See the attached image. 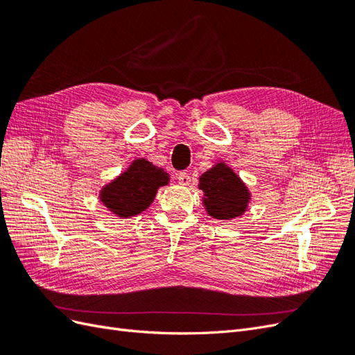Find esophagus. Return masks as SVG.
I'll return each instance as SVG.
<instances>
[{"label": "esophagus", "instance_id": "obj_1", "mask_svg": "<svg viewBox=\"0 0 355 355\" xmlns=\"http://www.w3.org/2000/svg\"><path fill=\"white\" fill-rule=\"evenodd\" d=\"M178 180H179V184L180 185H189V182H191V176L187 173V171H180V173L178 175Z\"/></svg>", "mask_w": 355, "mask_h": 355}]
</instances>
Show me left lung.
<instances>
[{"label": "left lung", "instance_id": "1", "mask_svg": "<svg viewBox=\"0 0 355 355\" xmlns=\"http://www.w3.org/2000/svg\"><path fill=\"white\" fill-rule=\"evenodd\" d=\"M204 206L214 219L237 218L249 202V191L240 178L225 164H216L200 178Z\"/></svg>", "mask_w": 355, "mask_h": 355}]
</instances>
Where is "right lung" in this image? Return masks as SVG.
Here are the masks:
<instances>
[{
  "mask_svg": "<svg viewBox=\"0 0 355 355\" xmlns=\"http://www.w3.org/2000/svg\"><path fill=\"white\" fill-rule=\"evenodd\" d=\"M168 175L145 158L136 159L121 176L102 191L101 200L120 218L136 216L149 207L157 189L167 185Z\"/></svg>",
  "mask_w": 355,
  "mask_h": 355,
  "instance_id": "right-lung-1",
  "label": "right lung"
}]
</instances>
